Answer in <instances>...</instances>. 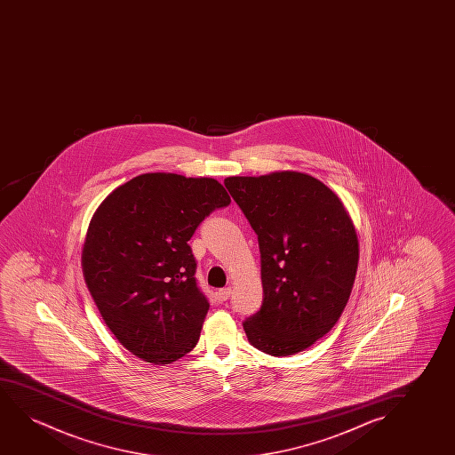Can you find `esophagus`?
<instances>
[{
	"label": "esophagus",
	"mask_w": 455,
	"mask_h": 455,
	"mask_svg": "<svg viewBox=\"0 0 455 455\" xmlns=\"http://www.w3.org/2000/svg\"><path fill=\"white\" fill-rule=\"evenodd\" d=\"M231 295V287H225V289H219L218 297L220 301H225V299H230Z\"/></svg>",
	"instance_id": "34e87169"
}]
</instances>
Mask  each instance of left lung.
I'll return each mask as SVG.
<instances>
[{"label": "left lung", "mask_w": 455, "mask_h": 455, "mask_svg": "<svg viewBox=\"0 0 455 455\" xmlns=\"http://www.w3.org/2000/svg\"><path fill=\"white\" fill-rule=\"evenodd\" d=\"M224 183L261 251L264 299L243 322L249 342L276 357L305 351L332 330L348 303L359 262L351 216L332 189L305 172Z\"/></svg>", "instance_id": "1"}]
</instances>
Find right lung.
Listing matches in <instances>:
<instances>
[{"label":"right lung","mask_w":455,"mask_h":455,"mask_svg":"<svg viewBox=\"0 0 455 455\" xmlns=\"http://www.w3.org/2000/svg\"><path fill=\"white\" fill-rule=\"evenodd\" d=\"M230 202L210 177L149 172L94 212L82 249L85 284L113 336L141 361L172 363L199 342L210 303L188 241Z\"/></svg>","instance_id":"1"}]
</instances>
